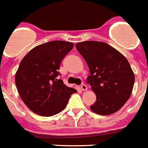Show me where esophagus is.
<instances>
[{
  "instance_id": "34e87169",
  "label": "esophagus",
  "mask_w": 148,
  "mask_h": 148,
  "mask_svg": "<svg viewBox=\"0 0 148 148\" xmlns=\"http://www.w3.org/2000/svg\"><path fill=\"white\" fill-rule=\"evenodd\" d=\"M81 89L82 90V91H86V90L88 89L87 85H85V84H82V85H81Z\"/></svg>"
}]
</instances>
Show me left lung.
Masks as SVG:
<instances>
[{
    "label": "left lung",
    "mask_w": 148,
    "mask_h": 148,
    "mask_svg": "<svg viewBox=\"0 0 148 148\" xmlns=\"http://www.w3.org/2000/svg\"><path fill=\"white\" fill-rule=\"evenodd\" d=\"M90 70L87 82L96 95L91 110L100 115L116 113L131 96L135 75L129 61L110 45L87 41L75 45Z\"/></svg>",
    "instance_id": "obj_1"
}]
</instances>
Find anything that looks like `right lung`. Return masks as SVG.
I'll return each mask as SVG.
<instances>
[{
	"label": "right lung",
	"mask_w": 148,
	"mask_h": 148,
	"mask_svg": "<svg viewBox=\"0 0 148 148\" xmlns=\"http://www.w3.org/2000/svg\"><path fill=\"white\" fill-rule=\"evenodd\" d=\"M73 46L68 41H50L34 47L22 60L16 85L23 102L35 113L43 116L57 114L77 92L59 79L61 61Z\"/></svg>",
	"instance_id": "obj_1"
}]
</instances>
